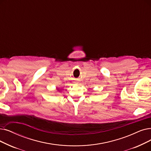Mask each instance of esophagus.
<instances>
[{
    "mask_svg": "<svg viewBox=\"0 0 151 151\" xmlns=\"http://www.w3.org/2000/svg\"><path fill=\"white\" fill-rule=\"evenodd\" d=\"M74 83H75V84H77V83H78V82H74Z\"/></svg>",
    "mask_w": 151,
    "mask_h": 151,
    "instance_id": "esophagus-1",
    "label": "esophagus"
}]
</instances>
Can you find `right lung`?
<instances>
[{
  "mask_svg": "<svg viewBox=\"0 0 151 151\" xmlns=\"http://www.w3.org/2000/svg\"><path fill=\"white\" fill-rule=\"evenodd\" d=\"M57 91H59V92H60V90H61V89H58V88H57Z\"/></svg>",
  "mask_w": 151,
  "mask_h": 151,
  "instance_id": "add662e5",
  "label": "right lung"
}]
</instances>
